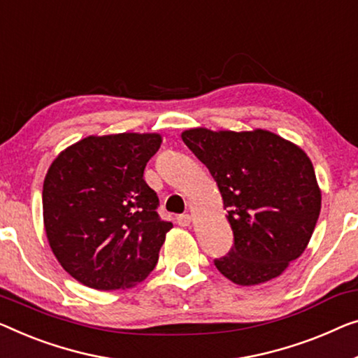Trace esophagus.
<instances>
[{"label":"esophagus","instance_id":"esophagus-1","mask_svg":"<svg viewBox=\"0 0 358 358\" xmlns=\"http://www.w3.org/2000/svg\"><path fill=\"white\" fill-rule=\"evenodd\" d=\"M177 223L180 227H189L191 225V215H189V213H183V215H178Z\"/></svg>","mask_w":358,"mask_h":358}]
</instances>
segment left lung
<instances>
[{"label": "left lung", "mask_w": 358, "mask_h": 358, "mask_svg": "<svg viewBox=\"0 0 358 358\" xmlns=\"http://www.w3.org/2000/svg\"><path fill=\"white\" fill-rule=\"evenodd\" d=\"M181 140L209 169L228 212L234 244L217 270L241 286L280 276L315 230L322 191L310 159L266 130L191 128Z\"/></svg>", "instance_id": "1"}]
</instances>
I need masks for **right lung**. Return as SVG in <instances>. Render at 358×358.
<instances>
[{
	"instance_id": "obj_1",
	"label": "right lung",
	"mask_w": 358,
	"mask_h": 358,
	"mask_svg": "<svg viewBox=\"0 0 358 358\" xmlns=\"http://www.w3.org/2000/svg\"><path fill=\"white\" fill-rule=\"evenodd\" d=\"M159 133L87 136L52 161L43 183V222L52 254L82 285L133 287L157 264L172 223L143 178Z\"/></svg>"
}]
</instances>
